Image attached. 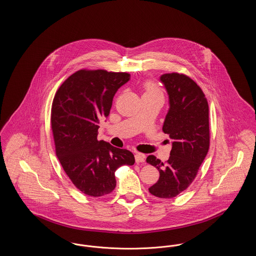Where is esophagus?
<instances>
[{
    "mask_svg": "<svg viewBox=\"0 0 256 256\" xmlns=\"http://www.w3.org/2000/svg\"><path fill=\"white\" fill-rule=\"evenodd\" d=\"M135 161L137 164L145 162V156L143 154H135Z\"/></svg>",
    "mask_w": 256,
    "mask_h": 256,
    "instance_id": "1",
    "label": "esophagus"
}]
</instances>
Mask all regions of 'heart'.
Listing matches in <instances>:
<instances>
[{"label":"heart","mask_w":256,"mask_h":256,"mask_svg":"<svg viewBox=\"0 0 256 256\" xmlns=\"http://www.w3.org/2000/svg\"><path fill=\"white\" fill-rule=\"evenodd\" d=\"M144 89H145V93L144 95L146 94H156V93H159L158 90L154 87V86L152 84V82H148L144 86Z\"/></svg>","instance_id":"heart-1"}]
</instances>
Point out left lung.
I'll use <instances>...</instances> for the list:
<instances>
[{"label":"left lung","instance_id":"obj_1","mask_svg":"<svg viewBox=\"0 0 256 256\" xmlns=\"http://www.w3.org/2000/svg\"><path fill=\"white\" fill-rule=\"evenodd\" d=\"M160 80L170 102L162 130L169 134L172 146L165 163L154 156L146 158V163L154 166L160 174L148 191L160 198H172L194 182L206 156L210 144L209 108L202 88L188 76L164 74Z\"/></svg>","mask_w":256,"mask_h":256}]
</instances>
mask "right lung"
Returning <instances> with one entry per match:
<instances>
[{
    "instance_id": "add662e5",
    "label": "right lung",
    "mask_w": 256,
    "mask_h": 256,
    "mask_svg": "<svg viewBox=\"0 0 256 256\" xmlns=\"http://www.w3.org/2000/svg\"><path fill=\"white\" fill-rule=\"evenodd\" d=\"M128 73L82 69L56 91L50 111L56 154L68 178L84 194L102 196L115 186V170L132 166L134 154L98 141L100 121L110 115L117 90L130 80Z\"/></svg>"
}]
</instances>
